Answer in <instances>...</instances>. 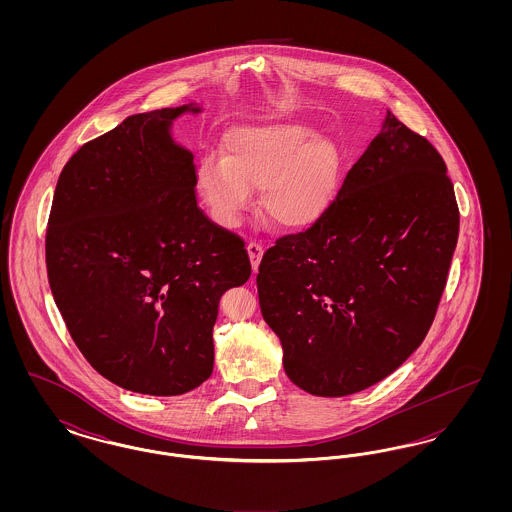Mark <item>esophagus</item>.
Instances as JSON below:
<instances>
[{
	"instance_id": "34e87169",
	"label": "esophagus",
	"mask_w": 512,
	"mask_h": 512,
	"mask_svg": "<svg viewBox=\"0 0 512 512\" xmlns=\"http://www.w3.org/2000/svg\"><path fill=\"white\" fill-rule=\"evenodd\" d=\"M247 253H249V259H251L253 272H257L259 263H261V259H263V253H265V247L261 244H257V242H249V244H247Z\"/></svg>"
}]
</instances>
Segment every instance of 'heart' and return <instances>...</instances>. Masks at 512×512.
I'll list each match as a JSON object with an SVG mask.
<instances>
[{
    "label": "heart",
    "mask_w": 512,
    "mask_h": 512,
    "mask_svg": "<svg viewBox=\"0 0 512 512\" xmlns=\"http://www.w3.org/2000/svg\"><path fill=\"white\" fill-rule=\"evenodd\" d=\"M336 146L303 124L272 122L226 132L222 159L205 155L195 171L197 192L215 222L232 228L251 190L261 188L263 217L282 230H307L332 207L340 186Z\"/></svg>",
    "instance_id": "obj_1"
}]
</instances>
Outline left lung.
Instances as JSON below:
<instances>
[{
  "label": "left lung",
  "instance_id": "8db88e82",
  "mask_svg": "<svg viewBox=\"0 0 512 512\" xmlns=\"http://www.w3.org/2000/svg\"><path fill=\"white\" fill-rule=\"evenodd\" d=\"M459 220L438 149L388 111L328 213L259 265L261 313L293 384L343 397L403 365L436 317Z\"/></svg>",
  "mask_w": 512,
  "mask_h": 512
}]
</instances>
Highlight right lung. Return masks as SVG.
<instances>
[{"label": "right lung", "instance_id": "right-lung-1", "mask_svg": "<svg viewBox=\"0 0 512 512\" xmlns=\"http://www.w3.org/2000/svg\"><path fill=\"white\" fill-rule=\"evenodd\" d=\"M176 107L132 115L63 167L46 230L55 305L103 378L182 395L213 372L222 293L251 276L244 240L195 197L194 155L172 142Z\"/></svg>", "mask_w": 512, "mask_h": 512}]
</instances>
